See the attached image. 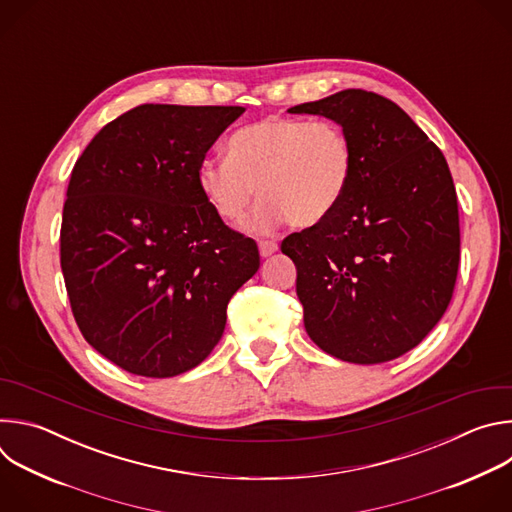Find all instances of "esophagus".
<instances>
[{
	"label": "esophagus",
	"mask_w": 512,
	"mask_h": 512,
	"mask_svg": "<svg viewBox=\"0 0 512 512\" xmlns=\"http://www.w3.org/2000/svg\"><path fill=\"white\" fill-rule=\"evenodd\" d=\"M275 251H277V243H275V241H267V239L259 241V253H261V257H271Z\"/></svg>",
	"instance_id": "34e87169"
}]
</instances>
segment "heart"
Here are the masks:
<instances>
[{
  "mask_svg": "<svg viewBox=\"0 0 512 512\" xmlns=\"http://www.w3.org/2000/svg\"><path fill=\"white\" fill-rule=\"evenodd\" d=\"M229 160H204L196 184L212 212L241 225L257 194L253 227L271 231L289 221L320 225L342 202L354 166L348 133L334 121L265 117L235 131Z\"/></svg>",
  "mask_w": 512,
  "mask_h": 512,
  "instance_id": "1",
  "label": "heart"
}]
</instances>
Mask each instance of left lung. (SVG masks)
Instances as JSON below:
<instances>
[{"label": "left lung", "mask_w": 512, "mask_h": 512, "mask_svg": "<svg viewBox=\"0 0 512 512\" xmlns=\"http://www.w3.org/2000/svg\"><path fill=\"white\" fill-rule=\"evenodd\" d=\"M287 111L340 123L354 152L338 208L281 241L298 267L306 332L346 362L393 360L431 332L454 294L460 218L448 162L399 105L371 91Z\"/></svg>", "instance_id": "8db88e82"}]
</instances>
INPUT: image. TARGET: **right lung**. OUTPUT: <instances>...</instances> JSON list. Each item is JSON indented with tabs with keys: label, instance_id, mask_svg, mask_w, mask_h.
I'll list each match as a JSON object with an SVG mask.
<instances>
[{
	"label": "right lung",
	"instance_id": "right-lung-1",
	"mask_svg": "<svg viewBox=\"0 0 512 512\" xmlns=\"http://www.w3.org/2000/svg\"><path fill=\"white\" fill-rule=\"evenodd\" d=\"M245 107L145 103L107 123L72 168L60 267L85 340L119 369L182 375L212 352L257 243L206 204L196 170Z\"/></svg>",
	"mask_w": 512,
	"mask_h": 512
}]
</instances>
